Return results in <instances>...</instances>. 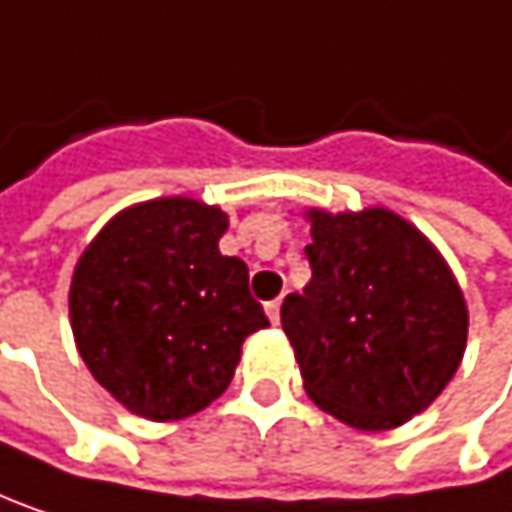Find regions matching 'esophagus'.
Listing matches in <instances>:
<instances>
[{"label":"esophagus","mask_w":512,"mask_h":512,"mask_svg":"<svg viewBox=\"0 0 512 512\" xmlns=\"http://www.w3.org/2000/svg\"><path fill=\"white\" fill-rule=\"evenodd\" d=\"M280 304H283V298H274V301L265 304V313H268V319H271L274 325L280 322Z\"/></svg>","instance_id":"34e87169"}]
</instances>
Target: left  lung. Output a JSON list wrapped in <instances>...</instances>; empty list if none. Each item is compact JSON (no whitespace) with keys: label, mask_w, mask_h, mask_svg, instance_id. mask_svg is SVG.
<instances>
[{"label":"left lung","mask_w":512,"mask_h":512,"mask_svg":"<svg viewBox=\"0 0 512 512\" xmlns=\"http://www.w3.org/2000/svg\"><path fill=\"white\" fill-rule=\"evenodd\" d=\"M313 277L280 307L310 399L382 432L423 411L459 370L462 292L438 250L387 208L310 211Z\"/></svg>","instance_id":"8db88e82"}]
</instances>
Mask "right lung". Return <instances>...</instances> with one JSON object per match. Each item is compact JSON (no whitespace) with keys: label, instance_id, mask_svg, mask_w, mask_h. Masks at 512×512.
<instances>
[{"label":"right lung","instance_id":"1","mask_svg":"<svg viewBox=\"0 0 512 512\" xmlns=\"http://www.w3.org/2000/svg\"><path fill=\"white\" fill-rule=\"evenodd\" d=\"M226 214L172 196L113 217L71 283L77 349L128 411L181 420L235 376L241 343L268 328L238 256L217 250Z\"/></svg>","mask_w":512,"mask_h":512}]
</instances>
